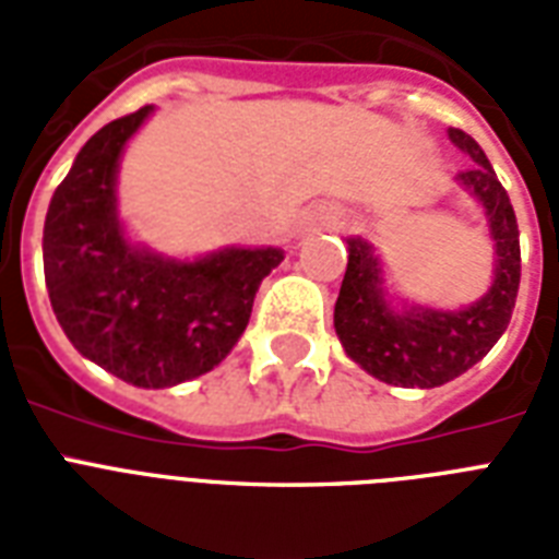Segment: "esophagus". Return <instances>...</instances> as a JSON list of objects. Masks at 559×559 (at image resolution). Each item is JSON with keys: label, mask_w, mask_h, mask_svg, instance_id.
Here are the masks:
<instances>
[{"label": "esophagus", "mask_w": 559, "mask_h": 559, "mask_svg": "<svg viewBox=\"0 0 559 559\" xmlns=\"http://www.w3.org/2000/svg\"><path fill=\"white\" fill-rule=\"evenodd\" d=\"M333 223V214L328 209H313L307 214V223H305V231H313V228H322V226H331Z\"/></svg>", "instance_id": "esophagus-1"}]
</instances>
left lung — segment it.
<instances>
[{
  "label": "left lung",
  "instance_id": "8db88e82",
  "mask_svg": "<svg viewBox=\"0 0 559 559\" xmlns=\"http://www.w3.org/2000/svg\"><path fill=\"white\" fill-rule=\"evenodd\" d=\"M450 142L473 159L455 182L481 205L493 240V281L481 298L459 310L403 301L391 293L377 246L348 237V270L333 328L362 371L400 389H435L455 380L490 354L508 331L520 293V228L511 197L473 135L450 127Z\"/></svg>",
  "mask_w": 559,
  "mask_h": 559
}]
</instances>
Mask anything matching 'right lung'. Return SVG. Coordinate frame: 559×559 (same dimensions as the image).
I'll return each mask as SVG.
<instances>
[{"label":"right lung","instance_id":"obj_1","mask_svg":"<svg viewBox=\"0 0 559 559\" xmlns=\"http://www.w3.org/2000/svg\"><path fill=\"white\" fill-rule=\"evenodd\" d=\"M153 107L100 127L48 202L43 270L57 322L78 354L139 389H170L231 354L278 246H223L174 258L127 235L118 168Z\"/></svg>","mask_w":559,"mask_h":559}]
</instances>
